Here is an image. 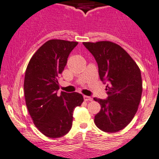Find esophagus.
<instances>
[{
    "label": "esophagus",
    "instance_id": "obj_1",
    "mask_svg": "<svg viewBox=\"0 0 159 159\" xmlns=\"http://www.w3.org/2000/svg\"><path fill=\"white\" fill-rule=\"evenodd\" d=\"M84 101H92V100H93V98L88 96H84Z\"/></svg>",
    "mask_w": 159,
    "mask_h": 159
}]
</instances>
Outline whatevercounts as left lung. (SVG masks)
<instances>
[{
    "label": "left lung",
    "instance_id": "left-lung-1",
    "mask_svg": "<svg viewBox=\"0 0 159 159\" xmlns=\"http://www.w3.org/2000/svg\"><path fill=\"white\" fill-rule=\"evenodd\" d=\"M93 54L101 81H107V100L94 98L101 106L94 122L107 133L126 127L137 111L142 95L140 70L124 48L108 41L83 42Z\"/></svg>",
    "mask_w": 159,
    "mask_h": 159
}]
</instances>
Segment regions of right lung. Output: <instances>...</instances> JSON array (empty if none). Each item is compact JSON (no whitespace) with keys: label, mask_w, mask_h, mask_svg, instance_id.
I'll return each mask as SVG.
<instances>
[{"label":"right lung","mask_w":159,"mask_h":159,"mask_svg":"<svg viewBox=\"0 0 159 159\" xmlns=\"http://www.w3.org/2000/svg\"><path fill=\"white\" fill-rule=\"evenodd\" d=\"M77 41L52 39L46 41L33 55L26 67L24 95L26 107L35 126L44 136L58 138L70 130L73 113L84 101L78 93H66L59 89L61 75Z\"/></svg>","instance_id":"obj_1"}]
</instances>
